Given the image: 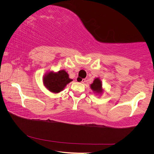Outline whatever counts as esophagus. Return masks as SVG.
<instances>
[{
  "instance_id": "34e87169",
  "label": "esophagus",
  "mask_w": 154,
  "mask_h": 154,
  "mask_svg": "<svg viewBox=\"0 0 154 154\" xmlns=\"http://www.w3.org/2000/svg\"><path fill=\"white\" fill-rule=\"evenodd\" d=\"M77 82H80V83H83L85 82V79H82V80H81L80 78H77Z\"/></svg>"
}]
</instances>
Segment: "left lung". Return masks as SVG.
<instances>
[{
  "instance_id": "1",
  "label": "left lung",
  "mask_w": 154,
  "mask_h": 154,
  "mask_svg": "<svg viewBox=\"0 0 154 154\" xmlns=\"http://www.w3.org/2000/svg\"><path fill=\"white\" fill-rule=\"evenodd\" d=\"M91 88L94 93L98 94H101L103 92V87H102V83L99 78H96L93 81V83L91 84Z\"/></svg>"
}]
</instances>
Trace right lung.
Here are the masks:
<instances>
[{"label":"right lung","instance_id":"add662e5","mask_svg":"<svg viewBox=\"0 0 154 154\" xmlns=\"http://www.w3.org/2000/svg\"><path fill=\"white\" fill-rule=\"evenodd\" d=\"M69 74L65 70H61L58 72H54L49 71L46 73L43 78V83L50 92L58 93L62 91L66 85L72 82Z\"/></svg>","mask_w":154,"mask_h":154}]
</instances>
